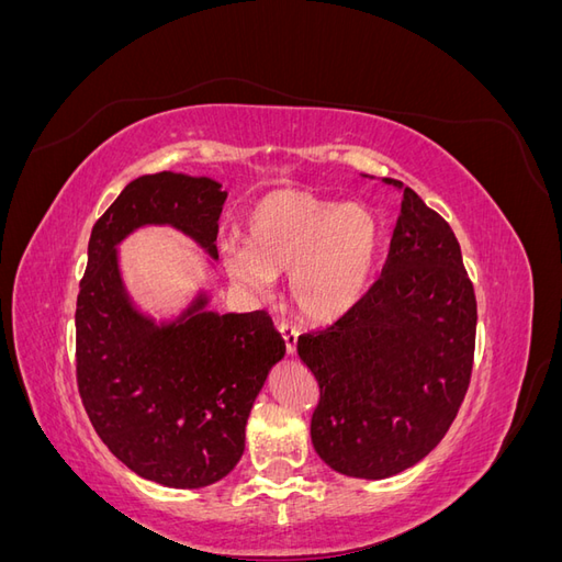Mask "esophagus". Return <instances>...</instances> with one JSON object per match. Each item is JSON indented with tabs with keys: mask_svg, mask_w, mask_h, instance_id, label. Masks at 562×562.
I'll return each instance as SVG.
<instances>
[{
	"mask_svg": "<svg viewBox=\"0 0 562 562\" xmlns=\"http://www.w3.org/2000/svg\"><path fill=\"white\" fill-rule=\"evenodd\" d=\"M279 333H281L283 342H285V353L293 356V353H295V347H297V335H300V330H297L295 326H291V323L281 321V323H279Z\"/></svg>",
	"mask_w": 562,
	"mask_h": 562,
	"instance_id": "34e87169",
	"label": "esophagus"
}]
</instances>
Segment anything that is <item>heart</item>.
I'll return each instance as SVG.
<instances>
[{"instance_id":"1","label":"heart","mask_w":562,"mask_h":562,"mask_svg":"<svg viewBox=\"0 0 562 562\" xmlns=\"http://www.w3.org/2000/svg\"><path fill=\"white\" fill-rule=\"evenodd\" d=\"M384 248L378 213L300 187L267 192L244 217V244L220 248L227 274L267 293L288 271V295L312 321H337L370 291Z\"/></svg>"}]
</instances>
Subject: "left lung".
<instances>
[{"label": "left lung", "mask_w": 562, "mask_h": 562, "mask_svg": "<svg viewBox=\"0 0 562 562\" xmlns=\"http://www.w3.org/2000/svg\"><path fill=\"white\" fill-rule=\"evenodd\" d=\"M382 277L330 328L297 337L318 382L312 443L337 473L380 481L446 436L471 380L475 295L450 225L411 187Z\"/></svg>", "instance_id": "obj_1"}]
</instances>
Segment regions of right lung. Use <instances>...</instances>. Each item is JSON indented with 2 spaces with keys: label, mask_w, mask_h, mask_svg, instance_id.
I'll list each match as a JSON object with an SVG mask.
<instances>
[{
  "label": "right lung",
  "mask_w": 562,
  "mask_h": 562,
  "mask_svg": "<svg viewBox=\"0 0 562 562\" xmlns=\"http://www.w3.org/2000/svg\"><path fill=\"white\" fill-rule=\"evenodd\" d=\"M225 199L223 184L203 176L135 178L93 225L79 283L81 403L119 462L166 487H206L236 467L250 407L285 342L267 312H211L206 291L176 318L140 312L116 246L135 229L164 225L190 236L213 262Z\"/></svg>",
  "instance_id": "right-lung-1"
}]
</instances>
